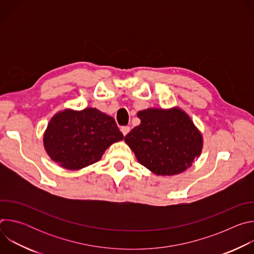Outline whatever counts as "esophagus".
Returning a JSON list of instances; mask_svg holds the SVG:
<instances>
[{
    "mask_svg": "<svg viewBox=\"0 0 254 254\" xmlns=\"http://www.w3.org/2000/svg\"><path fill=\"white\" fill-rule=\"evenodd\" d=\"M121 130H122V132H123V134H124V135H127V134L129 132L130 127H123Z\"/></svg>",
    "mask_w": 254,
    "mask_h": 254,
    "instance_id": "1",
    "label": "esophagus"
}]
</instances>
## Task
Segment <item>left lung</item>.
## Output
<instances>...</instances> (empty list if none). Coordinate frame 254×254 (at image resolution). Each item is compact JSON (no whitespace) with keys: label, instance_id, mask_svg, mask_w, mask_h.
<instances>
[{"label":"left lung","instance_id":"8db88e82","mask_svg":"<svg viewBox=\"0 0 254 254\" xmlns=\"http://www.w3.org/2000/svg\"><path fill=\"white\" fill-rule=\"evenodd\" d=\"M139 126L125 136L140 165L158 176H174L201 155L203 136L180 107L139 111Z\"/></svg>","mask_w":254,"mask_h":254}]
</instances>
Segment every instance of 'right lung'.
Instances as JSON below:
<instances>
[{
  "label": "right lung",
  "mask_w": 254,
  "mask_h": 254,
  "mask_svg": "<svg viewBox=\"0 0 254 254\" xmlns=\"http://www.w3.org/2000/svg\"><path fill=\"white\" fill-rule=\"evenodd\" d=\"M124 139L114 118L87 107L57 113L43 134L50 159L67 170H81L98 162L114 142Z\"/></svg>",
  "instance_id": "1"
}]
</instances>
